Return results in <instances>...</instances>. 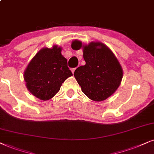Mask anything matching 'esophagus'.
<instances>
[{"mask_svg":"<svg viewBox=\"0 0 154 154\" xmlns=\"http://www.w3.org/2000/svg\"><path fill=\"white\" fill-rule=\"evenodd\" d=\"M75 69H76V67H75V68H72V69H71V70H72V73H73V74H74V72H75Z\"/></svg>","mask_w":154,"mask_h":154,"instance_id":"1","label":"esophagus"}]
</instances>
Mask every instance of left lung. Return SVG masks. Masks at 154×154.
Here are the masks:
<instances>
[{"instance_id":"obj_1","label":"left lung","mask_w":154,"mask_h":154,"mask_svg":"<svg viewBox=\"0 0 154 154\" xmlns=\"http://www.w3.org/2000/svg\"><path fill=\"white\" fill-rule=\"evenodd\" d=\"M82 42L75 40L72 48L77 50ZM86 64L75 69L74 76L82 91L91 100L100 102L114 93L123 77V71L113 52L101 42L83 46Z\"/></svg>"}]
</instances>
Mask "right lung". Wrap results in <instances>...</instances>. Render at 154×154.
I'll list each match as a JSON object with an SVG mask.
<instances>
[{"instance_id": "1", "label": "right lung", "mask_w": 154, "mask_h": 154, "mask_svg": "<svg viewBox=\"0 0 154 154\" xmlns=\"http://www.w3.org/2000/svg\"><path fill=\"white\" fill-rule=\"evenodd\" d=\"M61 48H43L32 58L24 72L28 90L41 100H48L59 91L62 84L72 73Z\"/></svg>"}]
</instances>
